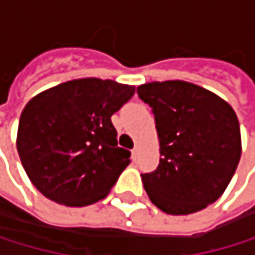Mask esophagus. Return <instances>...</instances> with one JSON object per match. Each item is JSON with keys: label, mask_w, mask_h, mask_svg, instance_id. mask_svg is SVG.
Segmentation results:
<instances>
[{"label": "esophagus", "mask_w": 255, "mask_h": 255, "mask_svg": "<svg viewBox=\"0 0 255 255\" xmlns=\"http://www.w3.org/2000/svg\"><path fill=\"white\" fill-rule=\"evenodd\" d=\"M137 153H139V146L136 145V146H134V148L131 150V154H133V156L136 157V156H137Z\"/></svg>", "instance_id": "1"}]
</instances>
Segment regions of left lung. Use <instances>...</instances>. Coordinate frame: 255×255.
<instances>
[{"instance_id":"1","label":"left lung","mask_w":255,"mask_h":255,"mask_svg":"<svg viewBox=\"0 0 255 255\" xmlns=\"http://www.w3.org/2000/svg\"><path fill=\"white\" fill-rule=\"evenodd\" d=\"M137 95L151 107L160 146L157 168L142 174L150 200L173 216L207 208L227 190L242 156L233 107L185 81L142 84Z\"/></svg>"}]
</instances>
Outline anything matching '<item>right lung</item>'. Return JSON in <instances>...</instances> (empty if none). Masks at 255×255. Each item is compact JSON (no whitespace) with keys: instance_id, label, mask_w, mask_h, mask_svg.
I'll return each mask as SVG.
<instances>
[{"instance_id":"right-lung-1","label":"right lung","mask_w":255,"mask_h":255,"mask_svg":"<svg viewBox=\"0 0 255 255\" xmlns=\"http://www.w3.org/2000/svg\"><path fill=\"white\" fill-rule=\"evenodd\" d=\"M133 95V85L82 78L27 102L16 148L28 179L47 199L85 207L110 193L131 154L118 146L112 116Z\"/></svg>"}]
</instances>
